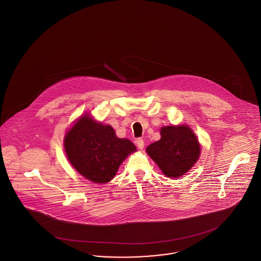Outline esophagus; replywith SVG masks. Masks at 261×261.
I'll use <instances>...</instances> for the list:
<instances>
[{
  "label": "esophagus",
  "mask_w": 261,
  "mask_h": 261,
  "mask_svg": "<svg viewBox=\"0 0 261 261\" xmlns=\"http://www.w3.org/2000/svg\"><path fill=\"white\" fill-rule=\"evenodd\" d=\"M136 143H137V145H138V147H139L140 149H142V148H143V146H144V142H143V140H142V139H138V140L136 141Z\"/></svg>",
  "instance_id": "1"
}]
</instances>
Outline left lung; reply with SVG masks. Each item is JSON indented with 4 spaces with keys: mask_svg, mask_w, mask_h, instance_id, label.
I'll return each instance as SVG.
<instances>
[{
    "mask_svg": "<svg viewBox=\"0 0 261 261\" xmlns=\"http://www.w3.org/2000/svg\"><path fill=\"white\" fill-rule=\"evenodd\" d=\"M146 152L166 176L178 178L197 162L200 145L190 127L166 126L161 129V140L150 144Z\"/></svg>",
    "mask_w": 261,
    "mask_h": 261,
    "instance_id": "left-lung-1",
    "label": "left lung"
}]
</instances>
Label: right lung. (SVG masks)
I'll return each mask as SVG.
<instances>
[{
    "mask_svg": "<svg viewBox=\"0 0 261 261\" xmlns=\"http://www.w3.org/2000/svg\"><path fill=\"white\" fill-rule=\"evenodd\" d=\"M64 146L72 166L94 182L111 181L123 160L137 150L133 142L119 139L110 125L97 123L89 116L69 130Z\"/></svg>",
    "mask_w": 261,
    "mask_h": 261,
    "instance_id": "add662e5",
    "label": "right lung"
}]
</instances>
